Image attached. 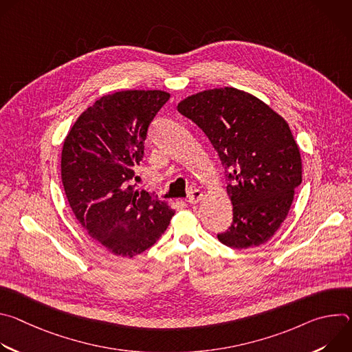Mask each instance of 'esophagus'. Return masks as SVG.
I'll return each mask as SVG.
<instances>
[{
    "label": "esophagus",
    "instance_id": "obj_1",
    "mask_svg": "<svg viewBox=\"0 0 352 352\" xmlns=\"http://www.w3.org/2000/svg\"><path fill=\"white\" fill-rule=\"evenodd\" d=\"M202 196H204L202 190L193 189V190L189 193V196H188V204H189V205H196L197 202H200V199H202Z\"/></svg>",
    "mask_w": 352,
    "mask_h": 352
}]
</instances>
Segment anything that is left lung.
Listing matches in <instances>:
<instances>
[{"label": "left lung", "mask_w": 352, "mask_h": 352, "mask_svg": "<svg viewBox=\"0 0 352 352\" xmlns=\"http://www.w3.org/2000/svg\"><path fill=\"white\" fill-rule=\"evenodd\" d=\"M177 109L206 133L226 168L232 223L217 234L219 241L234 249L267 242L302 182V162L287 121L235 87L199 91Z\"/></svg>", "instance_id": "left-lung-1"}]
</instances>
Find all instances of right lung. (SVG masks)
<instances>
[{
    "label": "right lung",
    "instance_id": "add662e5",
    "mask_svg": "<svg viewBox=\"0 0 352 352\" xmlns=\"http://www.w3.org/2000/svg\"><path fill=\"white\" fill-rule=\"evenodd\" d=\"M163 90H122L100 97L65 138L61 178L69 206L109 252L133 258L156 243L174 210L138 190L135 177L150 122L168 102Z\"/></svg>",
    "mask_w": 352,
    "mask_h": 352
}]
</instances>
